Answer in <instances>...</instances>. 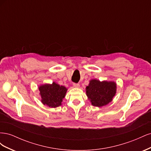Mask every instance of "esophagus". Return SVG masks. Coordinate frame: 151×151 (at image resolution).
I'll use <instances>...</instances> for the list:
<instances>
[{
	"label": "esophagus",
	"instance_id": "34e87169",
	"mask_svg": "<svg viewBox=\"0 0 151 151\" xmlns=\"http://www.w3.org/2000/svg\"><path fill=\"white\" fill-rule=\"evenodd\" d=\"M73 87L75 88H79L80 87V85H79V84H73Z\"/></svg>",
	"mask_w": 151,
	"mask_h": 151
}]
</instances>
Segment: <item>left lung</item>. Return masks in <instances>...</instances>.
Segmentation results:
<instances>
[{"instance_id": "8db88e82", "label": "left lung", "mask_w": 151, "mask_h": 151, "mask_svg": "<svg viewBox=\"0 0 151 151\" xmlns=\"http://www.w3.org/2000/svg\"><path fill=\"white\" fill-rule=\"evenodd\" d=\"M116 93V83L112 81H103L93 79L86 88L88 99L94 106L98 108L108 104L113 101Z\"/></svg>"}]
</instances>
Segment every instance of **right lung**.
Segmentation results:
<instances>
[{"instance_id":"right-lung-1","label":"right lung","mask_w":151,"mask_h":151,"mask_svg":"<svg viewBox=\"0 0 151 151\" xmlns=\"http://www.w3.org/2000/svg\"><path fill=\"white\" fill-rule=\"evenodd\" d=\"M41 102L49 108H57L62 104L67 91V88L53 82L52 84H44L38 87Z\"/></svg>"}]
</instances>
